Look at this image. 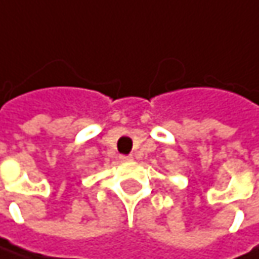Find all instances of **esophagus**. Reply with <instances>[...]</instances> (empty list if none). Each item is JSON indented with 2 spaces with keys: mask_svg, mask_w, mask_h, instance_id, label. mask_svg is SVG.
Returning <instances> with one entry per match:
<instances>
[{
  "mask_svg": "<svg viewBox=\"0 0 259 259\" xmlns=\"http://www.w3.org/2000/svg\"><path fill=\"white\" fill-rule=\"evenodd\" d=\"M119 159L122 160V162H126V160H131L133 156H131V155H120Z\"/></svg>",
  "mask_w": 259,
  "mask_h": 259,
  "instance_id": "1",
  "label": "esophagus"
}]
</instances>
